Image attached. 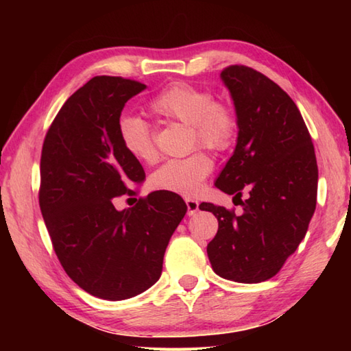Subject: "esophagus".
<instances>
[{"mask_svg":"<svg viewBox=\"0 0 351 351\" xmlns=\"http://www.w3.org/2000/svg\"><path fill=\"white\" fill-rule=\"evenodd\" d=\"M185 204H187V214L193 215L199 211V202L195 199H185Z\"/></svg>","mask_w":351,"mask_h":351,"instance_id":"esophagus-1","label":"esophagus"}]
</instances>
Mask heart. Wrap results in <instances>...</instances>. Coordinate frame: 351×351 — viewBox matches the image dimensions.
<instances>
[{"label": "heart", "instance_id": "obj_1", "mask_svg": "<svg viewBox=\"0 0 351 351\" xmlns=\"http://www.w3.org/2000/svg\"><path fill=\"white\" fill-rule=\"evenodd\" d=\"M149 110L170 121L190 125L193 141L213 151H225L235 138L237 117L226 104L215 102L204 87L175 83L164 88L149 102ZM123 149L138 161H152L156 155L149 125L138 116L125 114L117 126ZM213 161L204 152H193L184 158H170L151 176L156 190L195 196L205 178L211 173Z\"/></svg>", "mask_w": 351, "mask_h": 351}]
</instances>
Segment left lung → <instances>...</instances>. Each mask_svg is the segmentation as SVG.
I'll use <instances>...</instances> for the list:
<instances>
[{
	"label": "left lung",
	"mask_w": 351,
	"mask_h": 351,
	"mask_svg": "<svg viewBox=\"0 0 351 351\" xmlns=\"http://www.w3.org/2000/svg\"><path fill=\"white\" fill-rule=\"evenodd\" d=\"M220 78L234 101L238 136L214 185L240 199L243 214L199 205L219 220L206 252L220 278L258 283L273 278L306 235L317 205L315 151L299 108L274 81L238 64Z\"/></svg>",
	"instance_id": "8db88e82"
}]
</instances>
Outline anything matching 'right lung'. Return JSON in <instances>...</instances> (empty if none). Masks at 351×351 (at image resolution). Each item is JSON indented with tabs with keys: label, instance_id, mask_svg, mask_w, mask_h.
Listing matches in <instances>:
<instances>
[{
	"label": "right lung",
	"instance_id": "obj_1",
	"mask_svg": "<svg viewBox=\"0 0 351 351\" xmlns=\"http://www.w3.org/2000/svg\"><path fill=\"white\" fill-rule=\"evenodd\" d=\"M145 88L121 77L87 81L58 111L42 147L39 204L56 255L80 288L111 302L160 279L170 237L187 213L181 196L164 190L114 206V197L136 196L128 187L145 181L117 132L125 104Z\"/></svg>",
	"mask_w": 351,
	"mask_h": 351
}]
</instances>
